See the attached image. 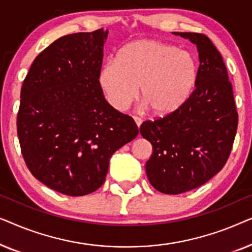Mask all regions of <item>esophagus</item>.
I'll use <instances>...</instances> for the list:
<instances>
[{"instance_id":"1","label":"esophagus","mask_w":252,"mask_h":252,"mask_svg":"<svg viewBox=\"0 0 252 252\" xmlns=\"http://www.w3.org/2000/svg\"><path fill=\"white\" fill-rule=\"evenodd\" d=\"M134 118V122L136 123V125H137V127H140L141 126V124H142V119L140 118V117H137V116H134L133 117Z\"/></svg>"}]
</instances>
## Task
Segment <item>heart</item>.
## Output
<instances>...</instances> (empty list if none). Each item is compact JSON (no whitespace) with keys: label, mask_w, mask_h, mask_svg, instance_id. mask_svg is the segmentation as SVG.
Listing matches in <instances>:
<instances>
[{"label":"heart","mask_w":252,"mask_h":252,"mask_svg":"<svg viewBox=\"0 0 252 252\" xmlns=\"http://www.w3.org/2000/svg\"><path fill=\"white\" fill-rule=\"evenodd\" d=\"M197 78L195 60L158 40H136L127 43L116 60L103 64L98 81L108 101L125 110L137 97L155 116H166L186 102Z\"/></svg>","instance_id":"1"}]
</instances>
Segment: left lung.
Returning <instances> with one entry per match:
<instances>
[{
    "label": "left lung",
    "mask_w": 252,
    "mask_h": 252,
    "mask_svg": "<svg viewBox=\"0 0 252 252\" xmlns=\"http://www.w3.org/2000/svg\"><path fill=\"white\" fill-rule=\"evenodd\" d=\"M173 34L197 47L196 88L174 112L140 126L154 150L146 163L147 177L155 189L168 195L197 188L222 170L239 120L232 82L212 41L201 33Z\"/></svg>",
    "instance_id": "1"
}]
</instances>
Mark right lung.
<instances>
[{"mask_svg":"<svg viewBox=\"0 0 252 252\" xmlns=\"http://www.w3.org/2000/svg\"><path fill=\"white\" fill-rule=\"evenodd\" d=\"M108 31L62 36L37 55L20 92L17 133L34 178L84 196L104 184L109 161L139 134L106 102L98 81Z\"/></svg>","mask_w":252,"mask_h":252,"instance_id":"obj_1","label":"right lung"}]
</instances>
